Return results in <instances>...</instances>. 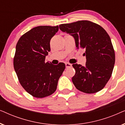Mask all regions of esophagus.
Wrapping results in <instances>:
<instances>
[{"mask_svg": "<svg viewBox=\"0 0 125 125\" xmlns=\"http://www.w3.org/2000/svg\"><path fill=\"white\" fill-rule=\"evenodd\" d=\"M65 66L66 68H71L72 66V65L71 64H69V63H66L65 64Z\"/></svg>", "mask_w": 125, "mask_h": 125, "instance_id": "obj_1", "label": "esophagus"}]
</instances>
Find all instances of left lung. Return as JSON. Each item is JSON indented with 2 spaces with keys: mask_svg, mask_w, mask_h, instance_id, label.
Wrapping results in <instances>:
<instances>
[{
  "mask_svg": "<svg viewBox=\"0 0 125 125\" xmlns=\"http://www.w3.org/2000/svg\"><path fill=\"white\" fill-rule=\"evenodd\" d=\"M62 31L72 35L77 49H85V66L74 64L76 71L72 82L83 93H97L105 86L112 76L115 64V52L106 31L89 20H80L59 25Z\"/></svg>",
  "mask_w": 125,
  "mask_h": 125,
  "instance_id": "obj_1",
  "label": "left lung"
}]
</instances>
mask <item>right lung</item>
Instances as JSON below:
<instances>
[{"label":"right lung","instance_id":"1","mask_svg":"<svg viewBox=\"0 0 125 125\" xmlns=\"http://www.w3.org/2000/svg\"><path fill=\"white\" fill-rule=\"evenodd\" d=\"M59 26H38L20 37L16 46L13 67L25 91L36 98L52 94L65 68L64 63L45 62L51 51L50 41Z\"/></svg>","mask_w":125,"mask_h":125}]
</instances>
